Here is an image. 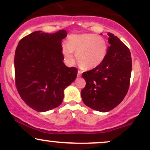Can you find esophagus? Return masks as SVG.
<instances>
[{
  "label": "esophagus",
  "instance_id": "1",
  "mask_svg": "<svg viewBox=\"0 0 150 150\" xmlns=\"http://www.w3.org/2000/svg\"><path fill=\"white\" fill-rule=\"evenodd\" d=\"M81 74H82V72H81L80 70H78V71H77V77H80Z\"/></svg>",
  "mask_w": 150,
  "mask_h": 150
}]
</instances>
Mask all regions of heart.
I'll return each instance as SVG.
<instances>
[{
    "mask_svg": "<svg viewBox=\"0 0 150 150\" xmlns=\"http://www.w3.org/2000/svg\"><path fill=\"white\" fill-rule=\"evenodd\" d=\"M62 51L68 63L72 65L75 63V51L81 66L91 69L104 61L107 53V45L102 37L94 34L72 35L68 39V45L63 46Z\"/></svg>",
    "mask_w": 150,
    "mask_h": 150,
    "instance_id": "heart-1",
    "label": "heart"
}]
</instances>
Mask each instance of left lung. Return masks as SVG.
<instances>
[{
	"label": "left lung",
	"mask_w": 150,
	"mask_h": 150,
	"mask_svg": "<svg viewBox=\"0 0 150 150\" xmlns=\"http://www.w3.org/2000/svg\"><path fill=\"white\" fill-rule=\"evenodd\" d=\"M108 35L110 46L104 61L82 73L86 81L81 91L82 101L88 107L101 112L111 111L123 100L132 70L130 50L116 36Z\"/></svg>",
	"instance_id": "left-lung-1"
}]
</instances>
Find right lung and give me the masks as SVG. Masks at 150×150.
I'll list each match as a JSON object with an SVG mask.
<instances>
[{"instance_id":"1","label":"right lung","mask_w":150,"mask_h":150,"mask_svg":"<svg viewBox=\"0 0 150 150\" xmlns=\"http://www.w3.org/2000/svg\"><path fill=\"white\" fill-rule=\"evenodd\" d=\"M64 30L49 34L37 31L19 42L15 53V85L22 100L38 112L58 107L63 91L76 79L77 69L64 64L61 41Z\"/></svg>"}]
</instances>
